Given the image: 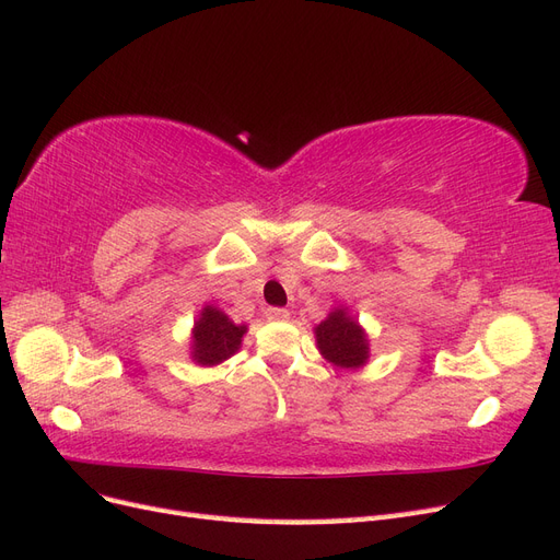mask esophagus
I'll return each instance as SVG.
<instances>
[{
	"mask_svg": "<svg viewBox=\"0 0 560 560\" xmlns=\"http://www.w3.org/2000/svg\"><path fill=\"white\" fill-rule=\"evenodd\" d=\"M266 317L273 322H287L290 319V311L287 308H266Z\"/></svg>",
	"mask_w": 560,
	"mask_h": 560,
	"instance_id": "esophagus-1",
	"label": "esophagus"
}]
</instances>
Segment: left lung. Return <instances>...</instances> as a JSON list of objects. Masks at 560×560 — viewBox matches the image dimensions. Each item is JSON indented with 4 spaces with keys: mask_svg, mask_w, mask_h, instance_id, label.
Returning <instances> with one entry per match:
<instances>
[{
    "mask_svg": "<svg viewBox=\"0 0 560 560\" xmlns=\"http://www.w3.org/2000/svg\"><path fill=\"white\" fill-rule=\"evenodd\" d=\"M315 341L322 358L341 369H360L369 360V338L360 322L346 308H336L315 327Z\"/></svg>",
    "mask_w": 560,
    "mask_h": 560,
    "instance_id": "8db88e82",
    "label": "left lung"
}]
</instances>
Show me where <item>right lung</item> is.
I'll return each instance as SVG.
<instances>
[{
    "instance_id": "obj_1",
    "label": "right lung",
    "mask_w": 560,
    "mask_h": 560,
    "mask_svg": "<svg viewBox=\"0 0 560 560\" xmlns=\"http://www.w3.org/2000/svg\"><path fill=\"white\" fill-rule=\"evenodd\" d=\"M247 327L235 322L214 306L200 311L191 331V358L200 366H214L229 360L231 354L241 350L243 336Z\"/></svg>"
}]
</instances>
